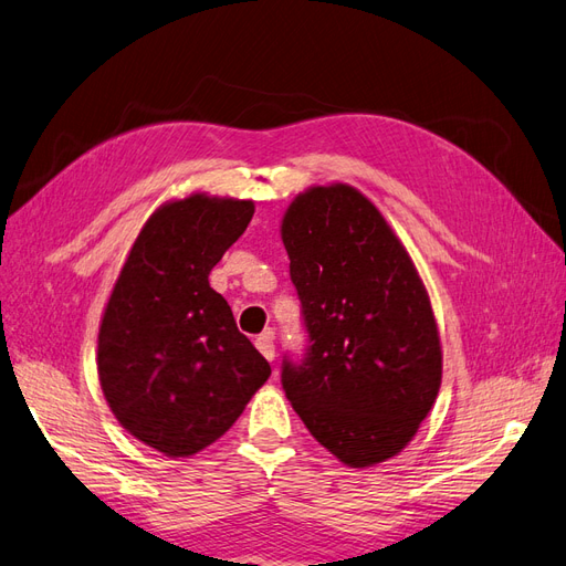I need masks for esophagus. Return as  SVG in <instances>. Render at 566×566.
I'll return each instance as SVG.
<instances>
[{"instance_id":"34e87169","label":"esophagus","mask_w":566,"mask_h":566,"mask_svg":"<svg viewBox=\"0 0 566 566\" xmlns=\"http://www.w3.org/2000/svg\"><path fill=\"white\" fill-rule=\"evenodd\" d=\"M254 345L264 354L266 361H273V358H276V347H273V331H264L260 337L254 339Z\"/></svg>"}]
</instances>
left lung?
<instances>
[{
    "label": "left lung",
    "instance_id": "8db88e82",
    "mask_svg": "<svg viewBox=\"0 0 566 566\" xmlns=\"http://www.w3.org/2000/svg\"><path fill=\"white\" fill-rule=\"evenodd\" d=\"M306 349L281 382L306 430L349 468L397 455L430 413L441 347L408 252L352 186H318L283 217Z\"/></svg>",
    "mask_w": 566,
    "mask_h": 566
}]
</instances>
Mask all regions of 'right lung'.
Wrapping results in <instances>:
<instances>
[{
    "instance_id": "add662e5",
    "label": "right lung",
    "mask_w": 566,
    "mask_h": 566,
    "mask_svg": "<svg viewBox=\"0 0 566 566\" xmlns=\"http://www.w3.org/2000/svg\"><path fill=\"white\" fill-rule=\"evenodd\" d=\"M254 214L196 193L153 214L119 271L98 331V380L119 424L169 458L202 451L271 375L210 271Z\"/></svg>"
}]
</instances>
